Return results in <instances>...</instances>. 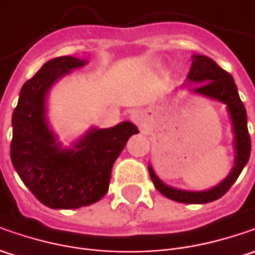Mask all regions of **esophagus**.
I'll return each instance as SVG.
<instances>
[{
  "label": "esophagus",
  "instance_id": "1",
  "mask_svg": "<svg viewBox=\"0 0 255 255\" xmlns=\"http://www.w3.org/2000/svg\"><path fill=\"white\" fill-rule=\"evenodd\" d=\"M132 119L136 123H140L143 119H144V112H143V111H136V112L133 113Z\"/></svg>",
  "mask_w": 255,
  "mask_h": 255
}]
</instances>
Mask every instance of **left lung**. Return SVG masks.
<instances>
[{
	"label": "left lung",
	"mask_w": 255,
	"mask_h": 255,
	"mask_svg": "<svg viewBox=\"0 0 255 255\" xmlns=\"http://www.w3.org/2000/svg\"><path fill=\"white\" fill-rule=\"evenodd\" d=\"M190 81L199 82V86L194 88V92L206 95L214 98L217 101L224 102L229 106L230 116L234 125V133H236V166L230 173V176L216 186L214 189L207 191H184L177 190L166 186L164 183L159 180V177L154 174L152 167H149V174L152 179L153 184L157 190L162 193L164 197L170 200L179 201V203H210L223 197L230 187L239 179L240 173L244 169L250 159L251 152V140L250 133L247 129V113L244 103L241 102L237 86L234 84V79L229 72L221 69L219 65L213 59L204 55H194L193 56V64H191L190 72L187 75Z\"/></svg>",
	"instance_id": "1"
}]
</instances>
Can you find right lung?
I'll return each mask as SVG.
<instances>
[{
  "label": "right lung",
  "instance_id": "1",
  "mask_svg": "<svg viewBox=\"0 0 255 255\" xmlns=\"http://www.w3.org/2000/svg\"><path fill=\"white\" fill-rule=\"evenodd\" d=\"M86 64L72 56L48 61L26 81L12 113L11 160L21 180L51 209H79L108 193L115 160L129 137L139 130L130 122L111 129H93L62 150L45 122V95L55 81Z\"/></svg>",
  "mask_w": 255,
  "mask_h": 255
}]
</instances>
